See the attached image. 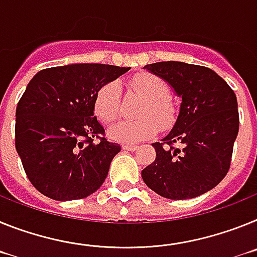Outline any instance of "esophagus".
I'll list each match as a JSON object with an SVG mask.
<instances>
[{
  "mask_svg": "<svg viewBox=\"0 0 257 257\" xmlns=\"http://www.w3.org/2000/svg\"><path fill=\"white\" fill-rule=\"evenodd\" d=\"M122 149L126 151H136L138 149V146H135V145H122Z\"/></svg>",
  "mask_w": 257,
  "mask_h": 257,
  "instance_id": "esophagus-1",
  "label": "esophagus"
}]
</instances>
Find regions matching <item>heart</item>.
Here are the masks:
<instances>
[{"instance_id":"obj_1","label":"heart","mask_w":257,"mask_h":257,"mask_svg":"<svg viewBox=\"0 0 257 257\" xmlns=\"http://www.w3.org/2000/svg\"><path fill=\"white\" fill-rule=\"evenodd\" d=\"M132 86L140 91L146 102L140 108L137 120H121L111 126L108 135L122 144H136L151 138L160 129L171 128L177 117V108L169 95V86L162 77L153 73H140L132 80ZM94 111L98 119L111 122L120 113V86L111 81L102 86L94 101Z\"/></svg>"}]
</instances>
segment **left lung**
<instances>
[{
	"mask_svg": "<svg viewBox=\"0 0 257 257\" xmlns=\"http://www.w3.org/2000/svg\"><path fill=\"white\" fill-rule=\"evenodd\" d=\"M145 70L162 77L181 97L177 120L155 142L156 158L142 171L145 184L168 199H191L221 182L239 129L233 89L211 68L184 62H158Z\"/></svg>",
	"mask_w": 257,
	"mask_h": 257,
	"instance_id": "8db88e82",
	"label": "left lung"
}]
</instances>
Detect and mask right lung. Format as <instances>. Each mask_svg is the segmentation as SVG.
<instances>
[{
	"mask_svg": "<svg viewBox=\"0 0 257 257\" xmlns=\"http://www.w3.org/2000/svg\"><path fill=\"white\" fill-rule=\"evenodd\" d=\"M129 70L75 63L40 71L28 82L17 106L15 147L40 193L66 202L86 198L102 186L121 147L102 137L94 101L102 86Z\"/></svg>",
	"mask_w": 257,
	"mask_h": 257,
	"instance_id": "right-lung-1",
	"label": "right lung"
}]
</instances>
